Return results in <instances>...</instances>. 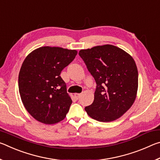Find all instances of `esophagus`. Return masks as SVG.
Returning a JSON list of instances; mask_svg holds the SVG:
<instances>
[{
	"label": "esophagus",
	"mask_w": 160,
	"mask_h": 160,
	"mask_svg": "<svg viewBox=\"0 0 160 160\" xmlns=\"http://www.w3.org/2000/svg\"><path fill=\"white\" fill-rule=\"evenodd\" d=\"M74 96L78 99V98H79V97L81 96V94L80 93H75L74 94Z\"/></svg>",
	"instance_id": "esophagus-1"
}]
</instances>
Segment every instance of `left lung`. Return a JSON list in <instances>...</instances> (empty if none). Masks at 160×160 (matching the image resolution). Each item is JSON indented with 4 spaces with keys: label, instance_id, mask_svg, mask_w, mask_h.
<instances>
[{
    "label": "left lung",
    "instance_id": "obj_1",
    "mask_svg": "<svg viewBox=\"0 0 160 160\" xmlns=\"http://www.w3.org/2000/svg\"><path fill=\"white\" fill-rule=\"evenodd\" d=\"M79 55L97 83L94 102L85 108L87 113L101 122L120 118L137 97L138 72L133 58L111 44L81 49Z\"/></svg>",
    "mask_w": 160,
    "mask_h": 160
}]
</instances>
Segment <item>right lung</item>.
Returning <instances> with one entry per match:
<instances>
[{"label": "right lung", "instance_id": "add662e5", "mask_svg": "<svg viewBox=\"0 0 160 160\" xmlns=\"http://www.w3.org/2000/svg\"><path fill=\"white\" fill-rule=\"evenodd\" d=\"M77 53L76 50L42 47L24 60L19 73V92L24 107L37 121L54 124L66 118L72 99L60 75Z\"/></svg>", "mask_w": 160, "mask_h": 160}]
</instances>
